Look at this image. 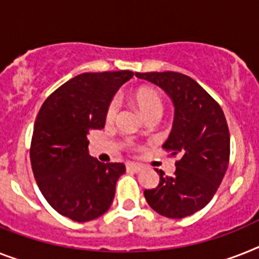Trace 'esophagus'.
I'll use <instances>...</instances> for the list:
<instances>
[{"label": "esophagus", "mask_w": 259, "mask_h": 259, "mask_svg": "<svg viewBox=\"0 0 259 259\" xmlns=\"http://www.w3.org/2000/svg\"><path fill=\"white\" fill-rule=\"evenodd\" d=\"M125 168H127V170H132V172H140L143 169V165L136 163H127Z\"/></svg>", "instance_id": "1"}]
</instances>
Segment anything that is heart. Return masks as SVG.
<instances>
[{"instance_id":"obj_1","label":"heart","mask_w":259,"mask_h":259,"mask_svg":"<svg viewBox=\"0 0 259 259\" xmlns=\"http://www.w3.org/2000/svg\"><path fill=\"white\" fill-rule=\"evenodd\" d=\"M132 103L138 107L139 111L142 112L145 119L149 117H160L164 111V100L163 96L160 95L157 90L152 87H139L134 90L130 95ZM117 116V100L111 99L104 110V120L106 123L111 124L114 123Z\"/></svg>"}]
</instances>
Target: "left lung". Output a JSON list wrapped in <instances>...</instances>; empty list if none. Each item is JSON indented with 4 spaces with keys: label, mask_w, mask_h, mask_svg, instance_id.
I'll return each mask as SVG.
<instances>
[{
    "label": "left lung",
    "mask_w": 259,
    "mask_h": 259,
    "mask_svg": "<svg viewBox=\"0 0 259 259\" xmlns=\"http://www.w3.org/2000/svg\"><path fill=\"white\" fill-rule=\"evenodd\" d=\"M170 96L175 120L163 148L176 161L172 176L157 170L159 185L144 191L148 205L168 219H184L210 201L225 176L230 135L224 111L196 80L175 71L136 72Z\"/></svg>",
    "instance_id": "1"
}]
</instances>
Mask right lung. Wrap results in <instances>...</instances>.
Returning a JSON list of instances; mask_svg holds the SVG:
<instances>
[{
	"label": "right lung",
	"mask_w": 259,
	"mask_h": 259,
	"mask_svg": "<svg viewBox=\"0 0 259 259\" xmlns=\"http://www.w3.org/2000/svg\"><path fill=\"white\" fill-rule=\"evenodd\" d=\"M134 76L128 70L84 72L45 100L34 123L30 161L51 208L76 222L104 214L112 204L123 163L89 155L87 135L104 127V110L116 90Z\"/></svg>",
	"instance_id": "obj_1"
}]
</instances>
